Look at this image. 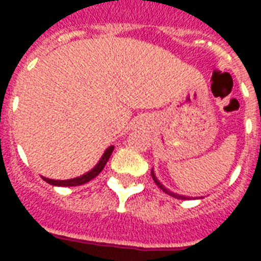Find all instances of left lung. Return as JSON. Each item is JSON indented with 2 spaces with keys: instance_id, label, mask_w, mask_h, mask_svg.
<instances>
[{
  "instance_id": "1",
  "label": "left lung",
  "mask_w": 261,
  "mask_h": 261,
  "mask_svg": "<svg viewBox=\"0 0 261 261\" xmlns=\"http://www.w3.org/2000/svg\"><path fill=\"white\" fill-rule=\"evenodd\" d=\"M151 175H152V179H153V181H155V183H156V186H158L159 189H161V190H162V192L166 193V194H169V196L175 197V198H179V200H186V198H190V197L181 196V194H177V193L170 192L169 189H166V187H165L164 185H162V183H161V181L158 180V177H156V176H155V173H153V169L151 170Z\"/></svg>"
}]
</instances>
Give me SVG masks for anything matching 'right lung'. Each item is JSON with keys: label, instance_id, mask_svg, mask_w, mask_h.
<instances>
[{"label": "right lung", "instance_id": "obj_1", "mask_svg": "<svg viewBox=\"0 0 261 261\" xmlns=\"http://www.w3.org/2000/svg\"><path fill=\"white\" fill-rule=\"evenodd\" d=\"M114 147L110 145V147L105 151V153L102 155V158L99 159V162L95 165V168H92L89 172H86L82 176H78V177H74V179H67V180H54V179H47V177H43L44 181H47L48 185H53V186H61V187H71V186H81V185H85L89 180H92L93 177H96L100 172L105 168V165L108 164L110 155L113 152Z\"/></svg>", "mask_w": 261, "mask_h": 261}]
</instances>
